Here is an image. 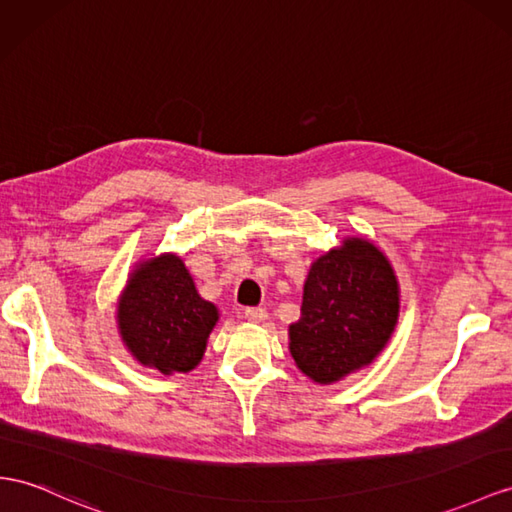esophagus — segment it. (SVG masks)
Listing matches in <instances>:
<instances>
[{"label": "esophagus", "instance_id": "34e87169", "mask_svg": "<svg viewBox=\"0 0 512 512\" xmlns=\"http://www.w3.org/2000/svg\"><path fill=\"white\" fill-rule=\"evenodd\" d=\"M244 318L248 322H264L268 318V311L264 307H246L244 309Z\"/></svg>", "mask_w": 512, "mask_h": 512}]
</instances>
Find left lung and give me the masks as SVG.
Listing matches in <instances>:
<instances>
[{"label": "left lung", "mask_w": 512, "mask_h": 512, "mask_svg": "<svg viewBox=\"0 0 512 512\" xmlns=\"http://www.w3.org/2000/svg\"><path fill=\"white\" fill-rule=\"evenodd\" d=\"M398 281L374 244L350 238L311 266L290 352L316 383H335L385 348L398 322Z\"/></svg>", "instance_id": "left-lung-1"}]
</instances>
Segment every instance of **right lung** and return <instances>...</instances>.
<instances>
[{
  "instance_id": "1",
  "label": "right lung",
  "mask_w": 512,
  "mask_h": 512,
  "mask_svg": "<svg viewBox=\"0 0 512 512\" xmlns=\"http://www.w3.org/2000/svg\"><path fill=\"white\" fill-rule=\"evenodd\" d=\"M216 320L218 309L199 296L175 255L142 264L119 303V329L129 352L162 374L190 372Z\"/></svg>"
}]
</instances>
